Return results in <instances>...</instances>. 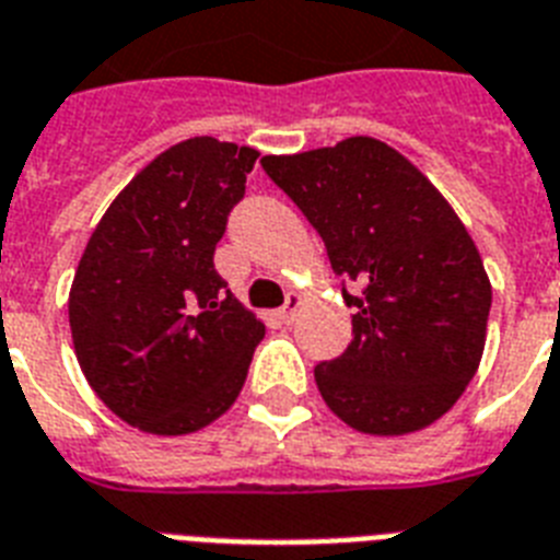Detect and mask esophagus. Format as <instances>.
I'll return each mask as SVG.
<instances>
[{
	"label": "esophagus",
	"instance_id": "obj_1",
	"mask_svg": "<svg viewBox=\"0 0 560 560\" xmlns=\"http://www.w3.org/2000/svg\"><path fill=\"white\" fill-rule=\"evenodd\" d=\"M298 308H301V294L292 292L285 298V306L280 308V320H283V324H292L294 317H298Z\"/></svg>",
	"mask_w": 560,
	"mask_h": 560
}]
</instances>
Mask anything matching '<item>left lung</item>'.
I'll return each mask as SVG.
<instances>
[{"label": "left lung", "instance_id": "left-lung-1", "mask_svg": "<svg viewBox=\"0 0 560 560\" xmlns=\"http://www.w3.org/2000/svg\"><path fill=\"white\" fill-rule=\"evenodd\" d=\"M326 245L352 315V341L315 366L341 422L405 436L445 416L477 373L491 283L445 196L399 150L355 136L298 155H262Z\"/></svg>", "mask_w": 560, "mask_h": 560}]
</instances>
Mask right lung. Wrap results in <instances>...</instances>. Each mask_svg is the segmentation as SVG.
<instances>
[{"mask_svg": "<svg viewBox=\"0 0 560 560\" xmlns=\"http://www.w3.org/2000/svg\"><path fill=\"white\" fill-rule=\"evenodd\" d=\"M257 150L187 138L92 231L69 292L74 355L112 413L155 436L208 428L243 390L266 324L213 268Z\"/></svg>", "mask_w": 560, "mask_h": 560, "instance_id": "1", "label": "right lung"}]
</instances>
